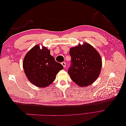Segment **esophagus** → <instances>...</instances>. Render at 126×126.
Listing matches in <instances>:
<instances>
[{"mask_svg": "<svg viewBox=\"0 0 126 126\" xmlns=\"http://www.w3.org/2000/svg\"><path fill=\"white\" fill-rule=\"evenodd\" d=\"M62 65L63 66V67L64 68V67H66V63H64V62H63L62 63Z\"/></svg>", "mask_w": 126, "mask_h": 126, "instance_id": "34e87169", "label": "esophagus"}]
</instances>
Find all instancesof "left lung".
I'll return each mask as SVG.
<instances>
[{
    "label": "left lung",
    "instance_id": "obj_1",
    "mask_svg": "<svg viewBox=\"0 0 126 126\" xmlns=\"http://www.w3.org/2000/svg\"><path fill=\"white\" fill-rule=\"evenodd\" d=\"M70 67L68 72L72 81L80 87L88 86L99 76L102 66L101 58L92 46L83 45L70 48Z\"/></svg>",
    "mask_w": 126,
    "mask_h": 126
}]
</instances>
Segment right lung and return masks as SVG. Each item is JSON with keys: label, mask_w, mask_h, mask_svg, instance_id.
Listing matches in <instances>:
<instances>
[{"label": "right lung", "mask_w": 126, "mask_h": 126, "mask_svg": "<svg viewBox=\"0 0 126 126\" xmlns=\"http://www.w3.org/2000/svg\"><path fill=\"white\" fill-rule=\"evenodd\" d=\"M23 68L30 82L37 87L44 88L55 80L56 75L63 67L56 62L46 47L40 49L37 45L26 55Z\"/></svg>", "instance_id": "1"}]
</instances>
